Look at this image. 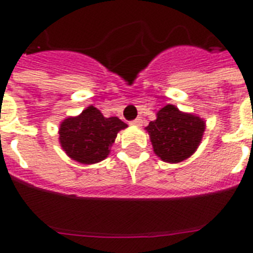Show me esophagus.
Segmentation results:
<instances>
[{
  "instance_id": "esophagus-1",
  "label": "esophagus",
  "mask_w": 253,
  "mask_h": 253,
  "mask_svg": "<svg viewBox=\"0 0 253 253\" xmlns=\"http://www.w3.org/2000/svg\"><path fill=\"white\" fill-rule=\"evenodd\" d=\"M142 123L143 121L140 118H136L134 119V121H131V125H132V126H142Z\"/></svg>"
}]
</instances>
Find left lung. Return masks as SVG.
<instances>
[{"instance_id": "8db88e82", "label": "left lung", "mask_w": 253, "mask_h": 253, "mask_svg": "<svg viewBox=\"0 0 253 253\" xmlns=\"http://www.w3.org/2000/svg\"><path fill=\"white\" fill-rule=\"evenodd\" d=\"M156 117L146 127L155 154L167 163H180L190 158L204 136V119L182 113L173 105L163 107Z\"/></svg>"}]
</instances>
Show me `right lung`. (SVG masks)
<instances>
[{
    "instance_id": "right-lung-1",
    "label": "right lung",
    "mask_w": 253,
    "mask_h": 253,
    "mask_svg": "<svg viewBox=\"0 0 253 253\" xmlns=\"http://www.w3.org/2000/svg\"><path fill=\"white\" fill-rule=\"evenodd\" d=\"M126 127L117 117L105 118L97 107L89 106L80 115L61 122L59 142L72 160L94 164L107 158L117 134Z\"/></svg>"
}]
</instances>
